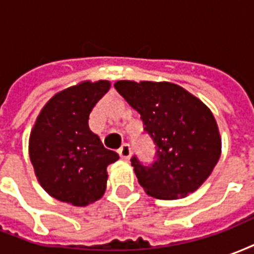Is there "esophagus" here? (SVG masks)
<instances>
[{"label":"esophagus","instance_id":"1","mask_svg":"<svg viewBox=\"0 0 254 254\" xmlns=\"http://www.w3.org/2000/svg\"><path fill=\"white\" fill-rule=\"evenodd\" d=\"M118 154H120V156H121L122 159H129L130 155H132L130 145H129V144H122L121 148L118 149Z\"/></svg>","mask_w":254,"mask_h":254}]
</instances>
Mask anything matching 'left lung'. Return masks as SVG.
Wrapping results in <instances>:
<instances>
[{
    "label": "left lung",
    "instance_id": "8db88e82",
    "mask_svg": "<svg viewBox=\"0 0 254 254\" xmlns=\"http://www.w3.org/2000/svg\"><path fill=\"white\" fill-rule=\"evenodd\" d=\"M118 94L137 111L156 145V159L133 170L147 194L177 200L190 194L211 176L222 154V137L212 111L189 91L169 81L120 80Z\"/></svg>",
    "mask_w": 254,
    "mask_h": 254
}]
</instances>
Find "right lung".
Instances as JSON below:
<instances>
[{
    "instance_id": "right-lung-1",
    "label": "right lung",
    "mask_w": 254,
    "mask_h": 254,
    "mask_svg": "<svg viewBox=\"0 0 254 254\" xmlns=\"http://www.w3.org/2000/svg\"><path fill=\"white\" fill-rule=\"evenodd\" d=\"M109 80H84L60 91L36 117L28 141L38 182L58 201L87 207L105 194L107 166L120 159L88 127Z\"/></svg>"
}]
</instances>
